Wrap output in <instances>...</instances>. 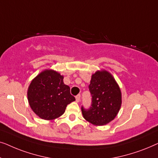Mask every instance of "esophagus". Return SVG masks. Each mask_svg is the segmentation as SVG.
<instances>
[{
  "label": "esophagus",
  "mask_w": 158,
  "mask_h": 158,
  "mask_svg": "<svg viewBox=\"0 0 158 158\" xmlns=\"http://www.w3.org/2000/svg\"><path fill=\"white\" fill-rule=\"evenodd\" d=\"M75 99H76V102L78 103L80 100H81V95H80V94L77 95L76 97H75Z\"/></svg>",
  "instance_id": "obj_1"
}]
</instances>
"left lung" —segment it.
I'll return each mask as SVG.
<instances>
[{
    "label": "left lung",
    "mask_w": 158,
    "mask_h": 158,
    "mask_svg": "<svg viewBox=\"0 0 158 158\" xmlns=\"http://www.w3.org/2000/svg\"><path fill=\"white\" fill-rule=\"evenodd\" d=\"M89 90L92 96L91 106H82L83 118L96 126H103L114 119L122 106V92L111 73L106 70L92 75Z\"/></svg>",
    "instance_id": "8db88e82"
}]
</instances>
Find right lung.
I'll list each match as a JSON object with an SVG mask.
<instances>
[{"instance_id":"add662e5","label":"right lung","mask_w":158,"mask_h":158,"mask_svg":"<svg viewBox=\"0 0 158 158\" xmlns=\"http://www.w3.org/2000/svg\"><path fill=\"white\" fill-rule=\"evenodd\" d=\"M63 78L60 73L49 69L43 70L31 81L28 88V101L40 118L55 119L64 113L68 104L75 101Z\"/></svg>"}]
</instances>
